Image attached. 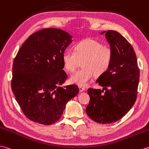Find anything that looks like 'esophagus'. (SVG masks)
<instances>
[{"instance_id":"1","label":"esophagus","mask_w":149,"mask_h":149,"mask_svg":"<svg viewBox=\"0 0 149 149\" xmlns=\"http://www.w3.org/2000/svg\"><path fill=\"white\" fill-rule=\"evenodd\" d=\"M79 89L80 93H82V92H83V91H84L86 90V89L84 88V87H81V86H79Z\"/></svg>"}]
</instances>
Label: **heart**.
<instances>
[{
    "label": "heart",
    "instance_id": "heart-1",
    "mask_svg": "<svg viewBox=\"0 0 149 149\" xmlns=\"http://www.w3.org/2000/svg\"><path fill=\"white\" fill-rule=\"evenodd\" d=\"M113 58L111 48L93 39H86L74 46V52H65L62 55V62L64 68L70 72H74L82 62V68L70 76V81L85 87L94 75L99 77L109 70Z\"/></svg>",
    "mask_w": 149,
    "mask_h": 149
}]
</instances>
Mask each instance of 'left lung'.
<instances>
[{"mask_svg": "<svg viewBox=\"0 0 149 149\" xmlns=\"http://www.w3.org/2000/svg\"><path fill=\"white\" fill-rule=\"evenodd\" d=\"M102 34L113 50V61L109 70L96 81L102 90H87L90 101L86 111L94 121L108 124L120 120L134 104L140 70L134 49L123 36L113 30Z\"/></svg>", "mask_w": 149, "mask_h": 149, "instance_id": "obj_1", "label": "left lung"}]
</instances>
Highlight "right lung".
<instances>
[{
    "instance_id": "obj_1",
    "label": "right lung",
    "mask_w": 149,
    "mask_h": 149,
    "mask_svg": "<svg viewBox=\"0 0 149 149\" xmlns=\"http://www.w3.org/2000/svg\"><path fill=\"white\" fill-rule=\"evenodd\" d=\"M72 37L60 29H41L29 36L19 49L13 67L11 87L30 120L52 125L62 116L77 86L60 87L67 79L62 55Z\"/></svg>"
}]
</instances>
